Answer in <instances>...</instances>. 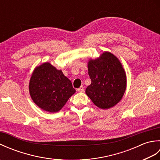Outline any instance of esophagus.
Here are the masks:
<instances>
[{
    "label": "esophagus",
    "instance_id": "esophagus-1",
    "mask_svg": "<svg viewBox=\"0 0 160 160\" xmlns=\"http://www.w3.org/2000/svg\"><path fill=\"white\" fill-rule=\"evenodd\" d=\"M77 91H78V92H80V93L84 92V87H83V86H81L80 88H78V89H77Z\"/></svg>",
    "mask_w": 160,
    "mask_h": 160
}]
</instances>
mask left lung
<instances>
[{
	"mask_svg": "<svg viewBox=\"0 0 160 160\" xmlns=\"http://www.w3.org/2000/svg\"><path fill=\"white\" fill-rule=\"evenodd\" d=\"M88 71L91 84L85 92L93 104L102 109L117 104L127 88L126 73L118 58L105 52L98 58L89 60Z\"/></svg>",
	"mask_w": 160,
	"mask_h": 160,
	"instance_id": "1",
	"label": "left lung"
}]
</instances>
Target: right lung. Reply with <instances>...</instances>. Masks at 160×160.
Here are the masks:
<instances>
[{"mask_svg": "<svg viewBox=\"0 0 160 160\" xmlns=\"http://www.w3.org/2000/svg\"><path fill=\"white\" fill-rule=\"evenodd\" d=\"M29 90L33 102L50 113L59 111L76 92L69 78L49 62L35 68L30 78Z\"/></svg>", "mask_w": 160, "mask_h": 160, "instance_id": "obj_1", "label": "right lung"}]
</instances>
